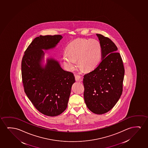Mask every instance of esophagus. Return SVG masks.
I'll return each mask as SVG.
<instances>
[{"label":"esophagus","mask_w":148,"mask_h":148,"mask_svg":"<svg viewBox=\"0 0 148 148\" xmlns=\"http://www.w3.org/2000/svg\"><path fill=\"white\" fill-rule=\"evenodd\" d=\"M75 79L76 81L81 82L82 81V79L79 75H75Z\"/></svg>","instance_id":"34e87169"}]
</instances>
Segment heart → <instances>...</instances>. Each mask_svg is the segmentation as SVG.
<instances>
[{
	"label": "heart",
	"instance_id": "b5f03b06",
	"mask_svg": "<svg viewBox=\"0 0 148 148\" xmlns=\"http://www.w3.org/2000/svg\"><path fill=\"white\" fill-rule=\"evenodd\" d=\"M101 55V46L97 40L79 39L69 45L67 51L63 54V60L65 66L69 71L75 69L77 60L81 69L88 71L97 66Z\"/></svg>",
	"mask_w": 148,
	"mask_h": 148
}]
</instances>
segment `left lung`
<instances>
[{
    "instance_id": "1",
    "label": "left lung",
    "mask_w": 148,
    "mask_h": 148,
    "mask_svg": "<svg viewBox=\"0 0 148 148\" xmlns=\"http://www.w3.org/2000/svg\"><path fill=\"white\" fill-rule=\"evenodd\" d=\"M102 49V60L84 76V97L92 112L103 114L115 106L123 91L125 69L118 48L109 38L96 34Z\"/></svg>"
}]
</instances>
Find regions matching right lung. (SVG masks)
<instances>
[{"label":"right lung","instance_id":"add662e5","mask_svg":"<svg viewBox=\"0 0 148 148\" xmlns=\"http://www.w3.org/2000/svg\"><path fill=\"white\" fill-rule=\"evenodd\" d=\"M62 38L60 35L35 38L24 52L21 63L25 93L40 112L51 117L66 110L71 88L75 82L73 73L64 71L54 59H48L44 68L40 64L42 50L54 48Z\"/></svg>","mask_w":148,"mask_h":148}]
</instances>
